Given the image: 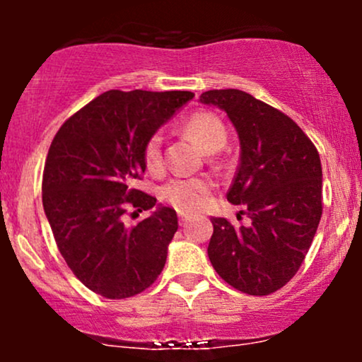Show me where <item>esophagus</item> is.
<instances>
[{"label":"esophagus","mask_w":362,"mask_h":362,"mask_svg":"<svg viewBox=\"0 0 362 362\" xmlns=\"http://www.w3.org/2000/svg\"><path fill=\"white\" fill-rule=\"evenodd\" d=\"M187 219H189V216L184 213H178V221H180V224H185Z\"/></svg>","instance_id":"esophagus-1"}]
</instances>
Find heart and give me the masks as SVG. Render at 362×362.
<instances>
[{"label": "heart", "mask_w": 362, "mask_h": 362, "mask_svg": "<svg viewBox=\"0 0 362 362\" xmlns=\"http://www.w3.org/2000/svg\"><path fill=\"white\" fill-rule=\"evenodd\" d=\"M187 131L204 151H218L226 144V127L218 115L211 112H197L187 122ZM144 163L149 172L163 168L161 136L155 134L144 148ZM213 190V182L202 177H175L161 190V197L178 211H199L206 206Z\"/></svg>", "instance_id": "b5f03b06"}]
</instances>
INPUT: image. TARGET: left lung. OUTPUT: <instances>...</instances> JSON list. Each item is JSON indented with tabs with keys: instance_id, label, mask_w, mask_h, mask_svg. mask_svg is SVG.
<instances>
[{
	"instance_id": "8db88e82",
	"label": "left lung",
	"mask_w": 362,
	"mask_h": 362,
	"mask_svg": "<svg viewBox=\"0 0 362 362\" xmlns=\"http://www.w3.org/2000/svg\"><path fill=\"white\" fill-rule=\"evenodd\" d=\"M226 112L240 139V165L226 197L243 204L248 226L213 218L207 255L219 277L242 293L265 296L301 267L322 218V163L293 119L242 90L199 98ZM243 214V211H240Z\"/></svg>"
}]
</instances>
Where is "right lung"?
<instances>
[{
	"label": "right lung",
	"instance_id": "obj_1",
	"mask_svg": "<svg viewBox=\"0 0 362 362\" xmlns=\"http://www.w3.org/2000/svg\"><path fill=\"white\" fill-rule=\"evenodd\" d=\"M192 98V91L110 90L54 136L42 178L45 216L68 267L103 298L136 296L163 271L178 230L175 209L158 206L136 226H126L124 214L155 207L153 195L136 189L144 148Z\"/></svg>",
	"mask_w": 362,
	"mask_h": 362
}]
</instances>
